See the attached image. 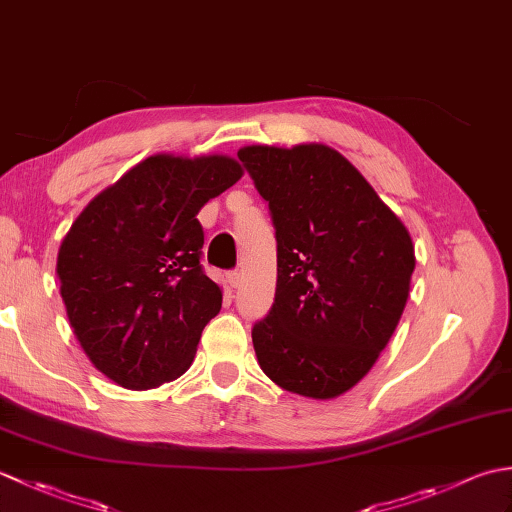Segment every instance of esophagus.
Returning a JSON list of instances; mask_svg holds the SVG:
<instances>
[{
  "instance_id": "34e87169",
  "label": "esophagus",
  "mask_w": 512,
  "mask_h": 512,
  "mask_svg": "<svg viewBox=\"0 0 512 512\" xmlns=\"http://www.w3.org/2000/svg\"><path fill=\"white\" fill-rule=\"evenodd\" d=\"M226 281H228V286H231V288H237L239 281H242V277H239L237 270H231V273L226 275Z\"/></svg>"
}]
</instances>
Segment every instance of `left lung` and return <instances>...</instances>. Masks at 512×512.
Returning a JSON list of instances; mask_svg holds the SVG:
<instances>
[{
  "label": "left lung",
  "instance_id": "left-lung-1",
  "mask_svg": "<svg viewBox=\"0 0 512 512\" xmlns=\"http://www.w3.org/2000/svg\"><path fill=\"white\" fill-rule=\"evenodd\" d=\"M277 237L275 303L253 325L259 367L281 389L328 400L374 367L405 310L411 235L339 151L310 143L237 151Z\"/></svg>",
  "mask_w": 512,
  "mask_h": 512
}]
</instances>
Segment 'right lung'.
Returning <instances> with one entry per match:
<instances>
[{
	"mask_svg": "<svg viewBox=\"0 0 512 512\" xmlns=\"http://www.w3.org/2000/svg\"><path fill=\"white\" fill-rule=\"evenodd\" d=\"M231 156H149L101 191L63 237L57 275L74 336L125 389L176 380L222 308L204 275L198 213L242 178Z\"/></svg>",
	"mask_w": 512,
	"mask_h": 512,
	"instance_id": "1",
	"label": "right lung"
}]
</instances>
